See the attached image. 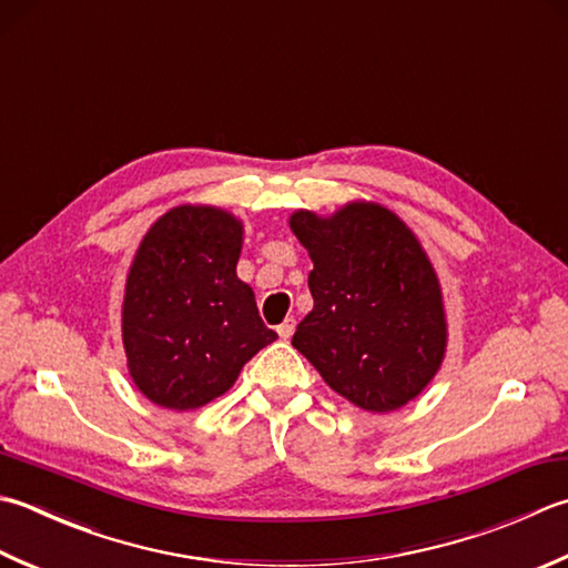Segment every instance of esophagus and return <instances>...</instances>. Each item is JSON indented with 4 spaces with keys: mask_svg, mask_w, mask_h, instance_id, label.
<instances>
[{
    "mask_svg": "<svg viewBox=\"0 0 568 568\" xmlns=\"http://www.w3.org/2000/svg\"><path fill=\"white\" fill-rule=\"evenodd\" d=\"M295 332V320L293 317H285L281 325H277V335H281V339H291Z\"/></svg>",
    "mask_w": 568,
    "mask_h": 568,
    "instance_id": "esophagus-1",
    "label": "esophagus"
}]
</instances>
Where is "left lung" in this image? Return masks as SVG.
<instances>
[{
  "instance_id": "1",
  "label": "left lung",
  "mask_w": 568,
  "mask_h": 568,
  "mask_svg": "<svg viewBox=\"0 0 568 568\" xmlns=\"http://www.w3.org/2000/svg\"><path fill=\"white\" fill-rule=\"evenodd\" d=\"M291 229L315 268V305L293 347L354 406L388 414L440 369L448 325L438 275L394 211L352 202L322 219L300 209Z\"/></svg>"
}]
</instances>
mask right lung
Instances as JSON below:
<instances>
[{
  "label": "right lung",
  "mask_w": 568,
  "mask_h": 568,
  "mask_svg": "<svg viewBox=\"0 0 568 568\" xmlns=\"http://www.w3.org/2000/svg\"><path fill=\"white\" fill-rule=\"evenodd\" d=\"M241 243L243 224L216 206H174L144 233L125 283L122 344L132 382L152 404L189 410L214 402L277 339L236 275Z\"/></svg>",
  "instance_id": "right-lung-1"
}]
</instances>
